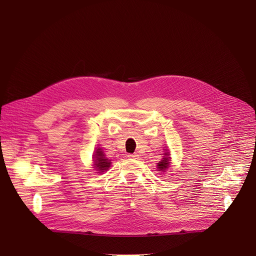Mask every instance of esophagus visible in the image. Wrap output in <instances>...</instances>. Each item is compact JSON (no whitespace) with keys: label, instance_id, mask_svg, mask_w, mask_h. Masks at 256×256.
<instances>
[{"label":"esophagus","instance_id":"obj_1","mask_svg":"<svg viewBox=\"0 0 256 256\" xmlns=\"http://www.w3.org/2000/svg\"><path fill=\"white\" fill-rule=\"evenodd\" d=\"M128 158H132V159H138V155H136V154H128Z\"/></svg>","mask_w":256,"mask_h":256}]
</instances>
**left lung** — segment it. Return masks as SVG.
<instances>
[{"mask_svg": "<svg viewBox=\"0 0 256 256\" xmlns=\"http://www.w3.org/2000/svg\"><path fill=\"white\" fill-rule=\"evenodd\" d=\"M169 166H170V157H169V153L166 152V153H164L162 160L157 164V168H158V171L166 172V170L169 168Z\"/></svg>", "mask_w": 256, "mask_h": 256, "instance_id": "left-lung-1", "label": "left lung"}]
</instances>
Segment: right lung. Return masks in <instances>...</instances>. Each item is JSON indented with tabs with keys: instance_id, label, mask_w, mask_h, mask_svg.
Instances as JSON below:
<instances>
[{
	"instance_id": "obj_1",
	"label": "right lung",
	"mask_w": 256,
	"mask_h": 256,
	"mask_svg": "<svg viewBox=\"0 0 256 256\" xmlns=\"http://www.w3.org/2000/svg\"><path fill=\"white\" fill-rule=\"evenodd\" d=\"M93 158H94V168L99 171L98 173H102L104 171H107L108 168L110 167V160H108L105 155L103 154L102 150L100 148L96 149L95 150V154L93 155Z\"/></svg>"
}]
</instances>
